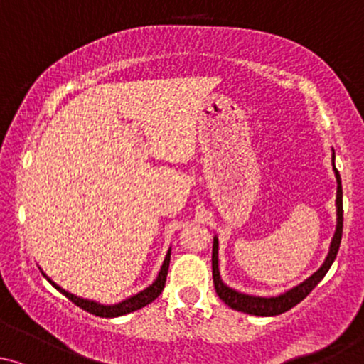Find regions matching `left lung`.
Listing matches in <instances>:
<instances>
[{"label":"left lung","mask_w":364,"mask_h":364,"mask_svg":"<svg viewBox=\"0 0 364 364\" xmlns=\"http://www.w3.org/2000/svg\"><path fill=\"white\" fill-rule=\"evenodd\" d=\"M333 171H335L336 178V230L333 235L331 243H329V252L326 256L324 263L321 264V268L317 272H314L309 279H305L303 282H299L298 286L291 287V289L284 291V293L277 296H254L247 293H240V291L233 289V287L226 286L223 282V277L219 272V238L213 237V247H212V277H213V286H215V293L219 294V298L226 303L228 306H231L233 310L238 312L250 314V316H259V317H273L280 316V314L287 312V310L293 309L294 305H298L301 299H305L310 294V291L324 279V275L328 273V269L331 268L333 261H335L336 254H338L340 242H342V230H343V207H342V178H340L338 170L335 168V151H333Z\"/></svg>","instance_id":"obj_1"}]
</instances>
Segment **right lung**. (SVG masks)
<instances>
[{"label":"right lung","instance_id":"obj_1","mask_svg":"<svg viewBox=\"0 0 364 364\" xmlns=\"http://www.w3.org/2000/svg\"><path fill=\"white\" fill-rule=\"evenodd\" d=\"M170 256H171V249H168L166 257H164L163 264H161L159 273H157L156 280L151 284V286H147L145 289H141L140 293H136V294L129 296V298L122 299V301L110 303V305H107V303L95 301V299L80 298V296H77V294H71L66 289H63V287H59L55 282H52V280L48 279V277L45 275L43 272H42V275L48 280V282L52 284V286L55 287V289L59 291V293L65 294L66 298L70 299V301H73L75 305L80 306V309L85 310V312L92 314V316H98V317H121V316H126V314L134 312V310L144 309V306H147L149 303L154 301L157 296L163 293L164 284H166L168 268H170Z\"/></svg>","mask_w":364,"mask_h":364}]
</instances>
